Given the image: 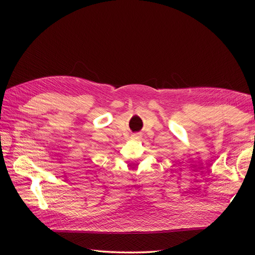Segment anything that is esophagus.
<instances>
[{"mask_svg":"<svg viewBox=\"0 0 255 255\" xmlns=\"http://www.w3.org/2000/svg\"><path fill=\"white\" fill-rule=\"evenodd\" d=\"M131 138L132 139H139L140 133H133V135H131Z\"/></svg>","mask_w":255,"mask_h":255,"instance_id":"1","label":"esophagus"}]
</instances>
